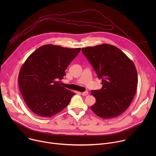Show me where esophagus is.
Listing matches in <instances>:
<instances>
[{
	"instance_id": "34e87169",
	"label": "esophagus",
	"mask_w": 156,
	"mask_h": 156,
	"mask_svg": "<svg viewBox=\"0 0 156 156\" xmlns=\"http://www.w3.org/2000/svg\"><path fill=\"white\" fill-rule=\"evenodd\" d=\"M81 94H82V96H87V95L88 94V91L83 92V93H81Z\"/></svg>"
}]
</instances>
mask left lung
I'll return each mask as SVG.
<instances>
[{
    "label": "left lung",
    "mask_w": 156,
    "mask_h": 156,
    "mask_svg": "<svg viewBox=\"0 0 156 156\" xmlns=\"http://www.w3.org/2000/svg\"><path fill=\"white\" fill-rule=\"evenodd\" d=\"M102 87L92 90L96 102L93 112L103 119L116 117L127 109L136 94L138 73L133 63L120 49L108 44L81 49Z\"/></svg>",
    "instance_id": "left-lung-1"
}]
</instances>
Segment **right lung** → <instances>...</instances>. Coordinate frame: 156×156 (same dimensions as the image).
I'll list each match as a JSON object with an SVG mask.
<instances>
[{
    "instance_id": "1",
    "label": "right lung",
    "mask_w": 156,
    "mask_h": 156,
    "mask_svg": "<svg viewBox=\"0 0 156 156\" xmlns=\"http://www.w3.org/2000/svg\"><path fill=\"white\" fill-rule=\"evenodd\" d=\"M81 49H69L52 44L33 52L19 72L20 92L29 108L42 117H51L69 105L75 94L58 81Z\"/></svg>"
}]
</instances>
